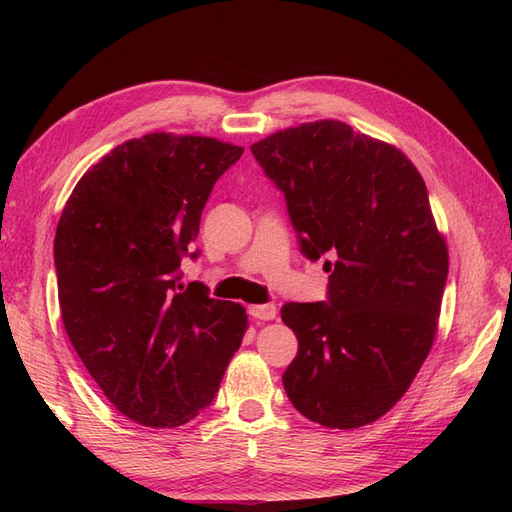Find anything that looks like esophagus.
<instances>
[{
  "label": "esophagus",
  "mask_w": 512,
  "mask_h": 512,
  "mask_svg": "<svg viewBox=\"0 0 512 512\" xmlns=\"http://www.w3.org/2000/svg\"><path fill=\"white\" fill-rule=\"evenodd\" d=\"M252 318L256 320H273L277 316V307L273 303H265V305H250L247 307Z\"/></svg>",
  "instance_id": "34e87169"
}]
</instances>
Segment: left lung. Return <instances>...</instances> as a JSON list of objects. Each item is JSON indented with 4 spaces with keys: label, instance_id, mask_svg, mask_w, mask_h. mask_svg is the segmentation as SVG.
Instances as JSON below:
<instances>
[{
    "label": "left lung",
    "instance_id": "8db88e82",
    "mask_svg": "<svg viewBox=\"0 0 512 512\" xmlns=\"http://www.w3.org/2000/svg\"><path fill=\"white\" fill-rule=\"evenodd\" d=\"M284 192L301 252L327 254V301L286 303L299 339L284 371L292 406L333 429L374 423L404 397L433 346L446 241L423 177L397 147L324 119L252 145Z\"/></svg>",
    "mask_w": 512,
    "mask_h": 512
}]
</instances>
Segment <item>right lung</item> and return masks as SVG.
Returning <instances> with one entry per match:
<instances>
[{
	"instance_id": "add662e5",
	"label": "right lung",
	"mask_w": 512,
	"mask_h": 512,
	"mask_svg": "<svg viewBox=\"0 0 512 512\" xmlns=\"http://www.w3.org/2000/svg\"><path fill=\"white\" fill-rule=\"evenodd\" d=\"M243 147L153 132L115 147L76 183L55 235L59 307L106 399L145 427L205 410L247 331L239 303L183 288L207 198Z\"/></svg>"
}]
</instances>
